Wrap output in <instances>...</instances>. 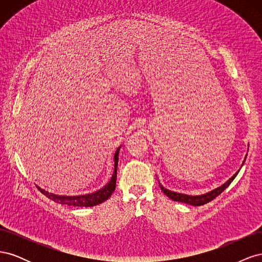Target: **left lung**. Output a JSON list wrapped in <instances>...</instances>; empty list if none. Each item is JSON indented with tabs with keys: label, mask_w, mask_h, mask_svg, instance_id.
<instances>
[{
	"label": "left lung",
	"mask_w": 262,
	"mask_h": 262,
	"mask_svg": "<svg viewBox=\"0 0 262 262\" xmlns=\"http://www.w3.org/2000/svg\"><path fill=\"white\" fill-rule=\"evenodd\" d=\"M237 173H238V172H236L232 178H229L224 185H222L221 187L212 190V191H210L208 193L201 194V195H189V194H184V193H179V192H175V191H170V190L166 189L164 186H162L161 182H160V187L162 189V191L168 198H170L171 200L182 202V203H187V204H191V205H194V207H199V205H203L205 203L212 201L213 199H215V198L219 194L223 192L224 190L229 185H231V182L234 180V178L236 177Z\"/></svg>",
	"instance_id": "left-lung-1"
}]
</instances>
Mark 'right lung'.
Returning a JSON list of instances; mask_svg holds the SVG:
<instances>
[{
	"mask_svg": "<svg viewBox=\"0 0 262 262\" xmlns=\"http://www.w3.org/2000/svg\"><path fill=\"white\" fill-rule=\"evenodd\" d=\"M119 150H120V147L117 148L114 156L115 170H114L112 179H110V181L105 187H102L100 190H97V191L89 193V194H83V195H59V194H54V193L46 191V190L41 189L38 186L37 188L40 190L41 193H43L46 196H48L50 200H53L54 202L60 203V204H68V205H71V207H94V205L100 204L104 201L108 200V198L113 194V192L116 189Z\"/></svg>",
	"mask_w": 262,
	"mask_h": 262,
	"instance_id": "obj_1",
	"label": "right lung"
}]
</instances>
